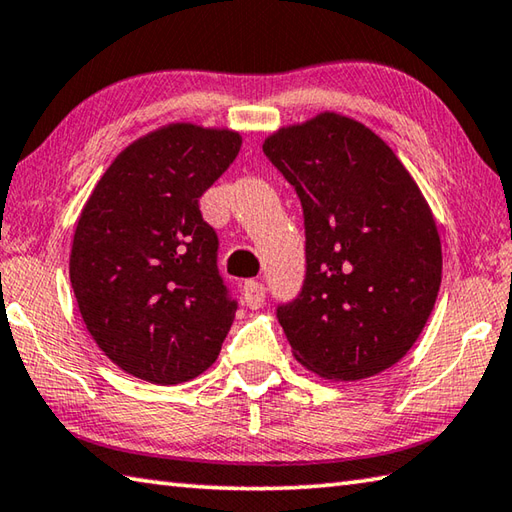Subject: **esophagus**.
Returning a JSON list of instances; mask_svg holds the SVG:
<instances>
[{
    "mask_svg": "<svg viewBox=\"0 0 512 512\" xmlns=\"http://www.w3.org/2000/svg\"><path fill=\"white\" fill-rule=\"evenodd\" d=\"M265 294H267V289H265V285L260 283V281H245V285H243V301H245L247 307H252V310H256V307L263 305Z\"/></svg>",
    "mask_w": 512,
    "mask_h": 512,
    "instance_id": "esophagus-1",
    "label": "esophagus"
}]
</instances>
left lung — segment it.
<instances>
[{
  "label": "left lung",
  "mask_w": 512,
  "mask_h": 512,
  "mask_svg": "<svg viewBox=\"0 0 512 512\" xmlns=\"http://www.w3.org/2000/svg\"><path fill=\"white\" fill-rule=\"evenodd\" d=\"M263 151L303 207V287L276 307L294 356L336 381L392 368L441 285V240L417 182L376 133L336 113L276 131Z\"/></svg>",
  "instance_id": "obj_1"
}]
</instances>
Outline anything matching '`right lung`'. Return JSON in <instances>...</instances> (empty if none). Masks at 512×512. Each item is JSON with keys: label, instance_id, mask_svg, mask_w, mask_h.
Masks as SVG:
<instances>
[{"label": "right lung", "instance_id": "obj_1", "mask_svg": "<svg viewBox=\"0 0 512 512\" xmlns=\"http://www.w3.org/2000/svg\"><path fill=\"white\" fill-rule=\"evenodd\" d=\"M227 129L169 124L111 162L77 220L71 285L100 350L138 379L173 385L218 359L238 310L218 272L200 196L236 160Z\"/></svg>", "mask_w": 512, "mask_h": 512}]
</instances>
